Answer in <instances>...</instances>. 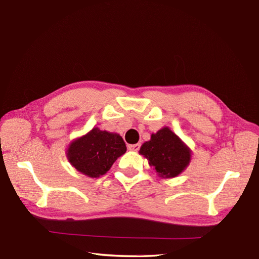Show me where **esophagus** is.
I'll return each instance as SVG.
<instances>
[{
    "mask_svg": "<svg viewBox=\"0 0 259 259\" xmlns=\"http://www.w3.org/2000/svg\"><path fill=\"white\" fill-rule=\"evenodd\" d=\"M141 147V144L138 143V144H131V145H128V148L130 149V151H133V152H138L139 149Z\"/></svg>",
    "mask_w": 259,
    "mask_h": 259,
    "instance_id": "1",
    "label": "esophagus"
}]
</instances>
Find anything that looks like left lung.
Listing matches in <instances>:
<instances>
[{
	"instance_id": "1",
	"label": "left lung",
	"mask_w": 259,
	"mask_h": 259,
	"mask_svg": "<svg viewBox=\"0 0 259 259\" xmlns=\"http://www.w3.org/2000/svg\"><path fill=\"white\" fill-rule=\"evenodd\" d=\"M139 153L162 179L177 178L191 160V149L169 127L153 133L151 140L142 144Z\"/></svg>"
}]
</instances>
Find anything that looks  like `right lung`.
<instances>
[{"label": "right lung", "instance_id": "obj_1", "mask_svg": "<svg viewBox=\"0 0 259 259\" xmlns=\"http://www.w3.org/2000/svg\"><path fill=\"white\" fill-rule=\"evenodd\" d=\"M126 151L118 133L95 127L71 142L66 148V158L78 172L94 179L104 175Z\"/></svg>", "mask_w": 259, "mask_h": 259}]
</instances>
